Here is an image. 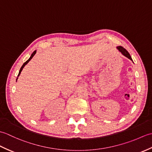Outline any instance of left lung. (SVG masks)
Listing matches in <instances>:
<instances>
[{
    "mask_svg": "<svg viewBox=\"0 0 152 152\" xmlns=\"http://www.w3.org/2000/svg\"><path fill=\"white\" fill-rule=\"evenodd\" d=\"M117 48H118V50L120 51V52L124 55V56H125L126 57H127V58H129V59H131V61H133L132 60V58H131V56H130V54L129 53V52L128 51L126 50L125 48H123L122 46H118L117 47Z\"/></svg>",
    "mask_w": 152,
    "mask_h": 152,
    "instance_id": "1",
    "label": "left lung"
}]
</instances>
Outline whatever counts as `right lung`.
I'll return each mask as SVG.
<instances>
[{"label":"right lung","instance_id":"add662e5","mask_svg":"<svg viewBox=\"0 0 152 152\" xmlns=\"http://www.w3.org/2000/svg\"><path fill=\"white\" fill-rule=\"evenodd\" d=\"M37 53V50H35L34 51V52L33 53H32L31 54V57H30V58H29V59H28L27 61H26V62H25L24 63H23V65H22V66L21 67V69H20V70H19V74H18V76H19V75H20V74H21V71H22V70H23V67L25 66V65H26V64L28 63V62H29V61H30V60L32 59V58H33V56H34V55H35V53ZM18 78H17V80H18Z\"/></svg>","mask_w":152,"mask_h":152}]
</instances>
